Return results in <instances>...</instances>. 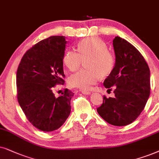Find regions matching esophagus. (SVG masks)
<instances>
[{
	"mask_svg": "<svg viewBox=\"0 0 159 159\" xmlns=\"http://www.w3.org/2000/svg\"><path fill=\"white\" fill-rule=\"evenodd\" d=\"M82 94H86V95H89L91 94V92H89V91H86V90H83L81 91Z\"/></svg>",
	"mask_w": 159,
	"mask_h": 159,
	"instance_id": "obj_1",
	"label": "esophagus"
}]
</instances>
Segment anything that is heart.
<instances>
[{"mask_svg": "<svg viewBox=\"0 0 159 159\" xmlns=\"http://www.w3.org/2000/svg\"><path fill=\"white\" fill-rule=\"evenodd\" d=\"M78 51L68 49L63 55L62 62L70 71L79 68L84 60L87 68L72 74L68 78L69 84L82 90H89L99 81V78L108 75L115 65V57L107 49L102 39L89 37L82 40L77 45Z\"/></svg>", "mask_w": 159, "mask_h": 159, "instance_id": "b5f03b06", "label": "heart"}]
</instances>
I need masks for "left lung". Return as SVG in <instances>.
Listing matches in <instances>:
<instances>
[{
    "instance_id": "8db88e82",
    "label": "left lung",
    "mask_w": 159,
    "mask_h": 159,
    "mask_svg": "<svg viewBox=\"0 0 159 159\" xmlns=\"http://www.w3.org/2000/svg\"><path fill=\"white\" fill-rule=\"evenodd\" d=\"M116 62L104 84L115 86V97H103L97 109L111 125L122 126L132 123L143 111L150 95V69L140 52L125 39L116 36L113 41Z\"/></svg>"
}]
</instances>
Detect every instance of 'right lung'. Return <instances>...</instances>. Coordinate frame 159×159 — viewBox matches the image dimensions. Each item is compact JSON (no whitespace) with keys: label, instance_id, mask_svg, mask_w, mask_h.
Here are the masks:
<instances>
[{"label":"right lung","instance_id":"1","mask_svg":"<svg viewBox=\"0 0 159 159\" xmlns=\"http://www.w3.org/2000/svg\"><path fill=\"white\" fill-rule=\"evenodd\" d=\"M67 41L51 36L25 52L16 72L17 99L27 120L43 132H52L64 124L70 113L74 93L65 89L55 97L53 89L64 84L62 58Z\"/></svg>","mask_w":159,"mask_h":159}]
</instances>
